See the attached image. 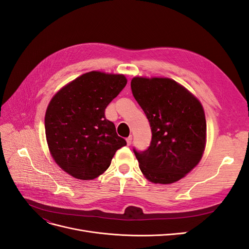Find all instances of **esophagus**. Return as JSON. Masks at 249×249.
Segmentation results:
<instances>
[{"label": "esophagus", "instance_id": "esophagus-1", "mask_svg": "<svg viewBox=\"0 0 249 249\" xmlns=\"http://www.w3.org/2000/svg\"><path fill=\"white\" fill-rule=\"evenodd\" d=\"M132 139H133V137L132 136H129L126 138V143H127V145H131V143H132Z\"/></svg>", "mask_w": 249, "mask_h": 249}]
</instances>
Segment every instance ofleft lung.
I'll return each instance as SVG.
<instances>
[{
	"instance_id": "8db88e82",
	"label": "left lung",
	"mask_w": 249,
	"mask_h": 249,
	"mask_svg": "<svg viewBox=\"0 0 249 249\" xmlns=\"http://www.w3.org/2000/svg\"><path fill=\"white\" fill-rule=\"evenodd\" d=\"M131 89L152 130L145 150L133 148L140 170L153 183H175L201 159L207 133L202 106L171 79L134 78Z\"/></svg>"
}]
</instances>
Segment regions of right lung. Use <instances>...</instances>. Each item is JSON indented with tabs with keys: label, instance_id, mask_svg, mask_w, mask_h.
<instances>
[{
	"label": "right lung",
	"instance_id": "obj_1",
	"mask_svg": "<svg viewBox=\"0 0 249 249\" xmlns=\"http://www.w3.org/2000/svg\"><path fill=\"white\" fill-rule=\"evenodd\" d=\"M126 85L124 74L90 71L63 87L47 109L44 126L50 152L64 171L93 179L106 171L126 141L105 110Z\"/></svg>",
	"mask_w": 249,
	"mask_h": 249
}]
</instances>
